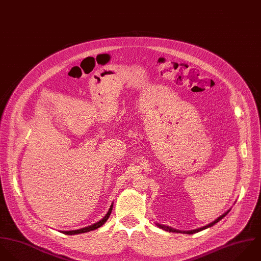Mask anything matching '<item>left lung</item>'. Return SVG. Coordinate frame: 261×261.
<instances>
[{
    "instance_id": "left-lung-1",
    "label": "left lung",
    "mask_w": 261,
    "mask_h": 261,
    "mask_svg": "<svg viewBox=\"0 0 261 261\" xmlns=\"http://www.w3.org/2000/svg\"><path fill=\"white\" fill-rule=\"evenodd\" d=\"M230 210H231V208H229L227 212H225L223 215H221L220 217H218L215 221H213L212 223H210L208 225H206V226H204V227H201V228H198V229L190 230V231L177 230V229H174V228H171V227H169V226H165V225H162V224H159V223H155V225H156L157 227H159L160 229H162V230H164V231H168V232H175V233H182V234H195V233H198V232H200V231H203V230H205V229H207V228H210V227L214 226L216 223H218L220 220H222V219L230 212Z\"/></svg>"
}]
</instances>
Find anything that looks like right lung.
I'll return each instance as SVG.
<instances>
[{
  "label": "right lung",
  "mask_w": 261,
  "mask_h": 261,
  "mask_svg": "<svg viewBox=\"0 0 261 261\" xmlns=\"http://www.w3.org/2000/svg\"><path fill=\"white\" fill-rule=\"evenodd\" d=\"M112 210H113V203L111 204L109 211L107 212V214L105 215V217H103L102 220H100L99 222L93 224V225H90L88 227H85V228H82V229H77V230H71V231H61L63 234H66V235H75V234H82V233H87V232H90V231H93V230H96L98 228H100L101 226H103L105 223L107 222V220L109 219L111 213H112Z\"/></svg>",
  "instance_id": "add662e5"
}]
</instances>
